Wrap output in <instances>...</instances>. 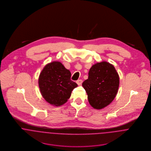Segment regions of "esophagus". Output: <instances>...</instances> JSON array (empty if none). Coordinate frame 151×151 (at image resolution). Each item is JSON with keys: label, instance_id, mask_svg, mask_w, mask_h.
<instances>
[{"label": "esophagus", "instance_id": "34e87169", "mask_svg": "<svg viewBox=\"0 0 151 151\" xmlns=\"http://www.w3.org/2000/svg\"><path fill=\"white\" fill-rule=\"evenodd\" d=\"M77 84L78 85V86H81L83 83V80H78L77 81H76Z\"/></svg>", "mask_w": 151, "mask_h": 151}]
</instances>
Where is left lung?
Masks as SVG:
<instances>
[{
    "label": "left lung",
    "instance_id": "left-lung-1",
    "mask_svg": "<svg viewBox=\"0 0 151 151\" xmlns=\"http://www.w3.org/2000/svg\"><path fill=\"white\" fill-rule=\"evenodd\" d=\"M119 79L114 67L108 62L92 65L88 73V78L82 84L90 105L99 110L111 104L117 93Z\"/></svg>",
    "mask_w": 151,
    "mask_h": 151
}]
</instances>
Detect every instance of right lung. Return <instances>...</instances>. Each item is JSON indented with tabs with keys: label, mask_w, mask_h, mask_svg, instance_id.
I'll return each mask as SVG.
<instances>
[{
	"label": "right lung",
	"mask_w": 151,
	"mask_h": 151,
	"mask_svg": "<svg viewBox=\"0 0 151 151\" xmlns=\"http://www.w3.org/2000/svg\"><path fill=\"white\" fill-rule=\"evenodd\" d=\"M70 77V71L60 62L53 61L45 65L38 78L39 88L44 99L55 106L64 105L73 89L78 86Z\"/></svg>",
	"instance_id": "right-lung-1"
}]
</instances>
